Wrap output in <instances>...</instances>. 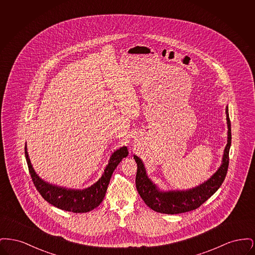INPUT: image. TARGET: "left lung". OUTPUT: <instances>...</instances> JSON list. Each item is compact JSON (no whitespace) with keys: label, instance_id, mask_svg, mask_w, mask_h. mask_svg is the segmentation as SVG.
<instances>
[{"label":"left lung","instance_id":"obj_1","mask_svg":"<svg viewBox=\"0 0 255 255\" xmlns=\"http://www.w3.org/2000/svg\"><path fill=\"white\" fill-rule=\"evenodd\" d=\"M228 124V143L225 147L222 164L206 182L186 190H160L146 173L141 158L133 155L137 165L135 186L138 194L151 209L164 214H179L194 210L202 206L219 189L229 168V154L231 145V128L229 107L226 108Z\"/></svg>","mask_w":255,"mask_h":255}]
</instances>
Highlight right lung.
<instances>
[{
	"label": "right lung",
	"instance_id": "add662e5",
	"mask_svg": "<svg viewBox=\"0 0 255 255\" xmlns=\"http://www.w3.org/2000/svg\"><path fill=\"white\" fill-rule=\"evenodd\" d=\"M24 155L32 182L38 192L48 203L62 210L74 213H85L95 209L101 204L106 194L113 172L122 161V158L128 156V150L126 146H122L115 151L112 154L101 178L96 183L84 189L66 188L44 181L38 176L32 167L26 144L24 147Z\"/></svg>",
	"mask_w": 255,
	"mask_h": 255
}]
</instances>
